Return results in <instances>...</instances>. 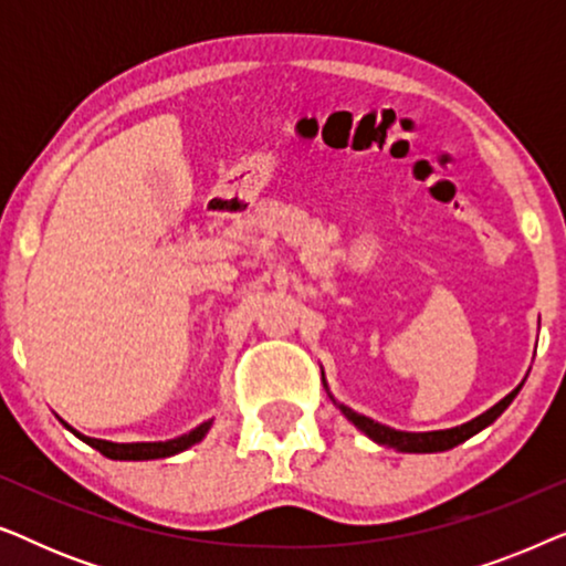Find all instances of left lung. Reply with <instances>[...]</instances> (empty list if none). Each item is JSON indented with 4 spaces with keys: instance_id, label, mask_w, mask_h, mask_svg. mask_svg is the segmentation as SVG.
Wrapping results in <instances>:
<instances>
[{
    "instance_id": "left-lung-1",
    "label": "left lung",
    "mask_w": 566,
    "mask_h": 566,
    "mask_svg": "<svg viewBox=\"0 0 566 566\" xmlns=\"http://www.w3.org/2000/svg\"><path fill=\"white\" fill-rule=\"evenodd\" d=\"M322 381H324V389L329 391L327 378H324V374H322ZM521 389H523V381L517 384L505 399H500L497 405L490 407L486 412H482L479 417H474V420L455 424V428H448V430H428V432L394 430V428H389V424H381V422L370 420V417H366V415H358L350 407L339 405V401L332 397V391H329V399L335 401V405L339 407V412H343L347 420H350L355 428L363 432V436H368L378 446L394 448V451H399V453H440V451H451V448L463 443V440H469L471 436H476V432L490 428V424L497 420L502 412H505V409L510 407V401L517 397V391H521Z\"/></svg>"
}]
</instances>
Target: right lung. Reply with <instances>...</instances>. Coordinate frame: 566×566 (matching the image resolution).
I'll use <instances>...</instances> for the list:
<instances>
[{
	"instance_id": "right-lung-1",
	"label": "right lung",
	"mask_w": 566,
	"mask_h": 566,
	"mask_svg": "<svg viewBox=\"0 0 566 566\" xmlns=\"http://www.w3.org/2000/svg\"><path fill=\"white\" fill-rule=\"evenodd\" d=\"M61 422H64V420H61ZM211 424H213V420L200 422L198 428H192L190 432H185V436H177L172 440H151V443H113V440L82 436V432L74 430L72 424H66V430H72L76 438L84 440V443L92 446V448H95V451H99V453L107 455V459H113V461H154V459H169V455H177V453L188 451V448L200 443V440L208 436Z\"/></svg>"
}]
</instances>
